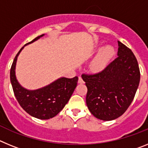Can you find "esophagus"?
Returning <instances> with one entry per match:
<instances>
[{"label": "esophagus", "mask_w": 148, "mask_h": 148, "mask_svg": "<svg viewBox=\"0 0 148 148\" xmlns=\"http://www.w3.org/2000/svg\"><path fill=\"white\" fill-rule=\"evenodd\" d=\"M84 82V80H83V79H82V77H81V76L78 77V83H79V84H83Z\"/></svg>", "instance_id": "esophagus-1"}]
</instances>
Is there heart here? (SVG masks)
<instances>
[{"label":"heart","instance_id":"heart-1","mask_svg":"<svg viewBox=\"0 0 148 148\" xmlns=\"http://www.w3.org/2000/svg\"><path fill=\"white\" fill-rule=\"evenodd\" d=\"M100 43H95L93 50H97L101 47ZM115 55V49L110 45H106L101 48L90 62V68L94 72H101L104 70L110 62Z\"/></svg>","mask_w":148,"mask_h":148}]
</instances>
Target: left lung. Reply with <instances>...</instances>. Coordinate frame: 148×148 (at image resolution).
<instances>
[{
    "label": "left lung",
    "instance_id": "obj_1",
    "mask_svg": "<svg viewBox=\"0 0 148 148\" xmlns=\"http://www.w3.org/2000/svg\"><path fill=\"white\" fill-rule=\"evenodd\" d=\"M118 45V57L103 71L82 76L87 87V108L95 118L103 121H112L125 113L133 101L140 82L134 54L120 41Z\"/></svg>",
    "mask_w": 148,
    "mask_h": 148
}]
</instances>
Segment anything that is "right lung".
Masks as SVG:
<instances>
[{"label":"right lung","mask_w":148,"mask_h":148,"mask_svg":"<svg viewBox=\"0 0 148 148\" xmlns=\"http://www.w3.org/2000/svg\"><path fill=\"white\" fill-rule=\"evenodd\" d=\"M44 34L35 38L20 49L13 61L10 70V81L18 103L30 116L38 119H49L61 112L70 100L77 86L78 78L61 77L41 88L27 90L21 85L17 79L15 68L18 57L24 47L35 42Z\"/></svg>","instance_id":"add662e5"}]
</instances>
